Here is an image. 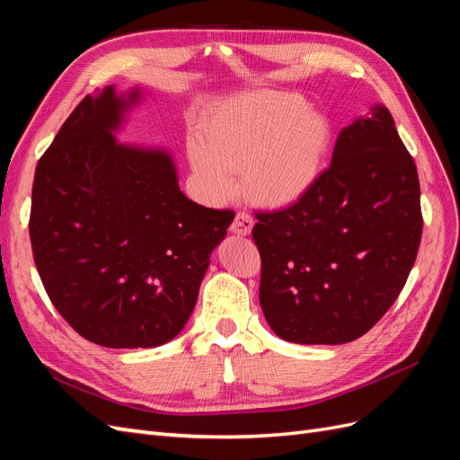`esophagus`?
<instances>
[{
  "instance_id": "obj_1",
  "label": "esophagus",
  "mask_w": 460,
  "mask_h": 460,
  "mask_svg": "<svg viewBox=\"0 0 460 460\" xmlns=\"http://www.w3.org/2000/svg\"><path fill=\"white\" fill-rule=\"evenodd\" d=\"M253 230V218L252 215H247L245 211H240L235 215L234 222H232V232L238 234V235H249Z\"/></svg>"
}]
</instances>
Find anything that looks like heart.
I'll return each mask as SVG.
<instances>
[{
	"label": "heart",
	"mask_w": 460,
	"mask_h": 460,
	"mask_svg": "<svg viewBox=\"0 0 460 460\" xmlns=\"http://www.w3.org/2000/svg\"><path fill=\"white\" fill-rule=\"evenodd\" d=\"M330 147V120L301 95L257 92L215 109L190 155L213 203L226 201L242 174L249 199L280 208L314 188Z\"/></svg>",
	"instance_id": "heart-1"
}]
</instances>
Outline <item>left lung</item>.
<instances>
[{"label":"left lung","mask_w":460,"mask_h":460,"mask_svg":"<svg viewBox=\"0 0 460 460\" xmlns=\"http://www.w3.org/2000/svg\"><path fill=\"white\" fill-rule=\"evenodd\" d=\"M422 235L416 164L384 105L343 128L314 188L257 213L259 301L278 338L338 345L395 303Z\"/></svg>","instance_id":"8db88e82"}]
</instances>
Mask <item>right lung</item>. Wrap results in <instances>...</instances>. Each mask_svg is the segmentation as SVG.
Returning <instances> with one entry per match:
<instances>
[{"mask_svg":"<svg viewBox=\"0 0 460 460\" xmlns=\"http://www.w3.org/2000/svg\"><path fill=\"white\" fill-rule=\"evenodd\" d=\"M140 90L86 95L40 157L31 208L38 274L92 343L134 349L176 338L234 211L188 199L164 149L117 142Z\"/></svg>","mask_w":460,"mask_h":460,"instance_id":"right-lung-1","label":"right lung"}]
</instances>
